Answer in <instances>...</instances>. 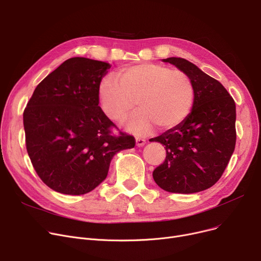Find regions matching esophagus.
Listing matches in <instances>:
<instances>
[{"label": "esophagus", "instance_id": "1", "mask_svg": "<svg viewBox=\"0 0 261 261\" xmlns=\"http://www.w3.org/2000/svg\"><path fill=\"white\" fill-rule=\"evenodd\" d=\"M135 144H136V146H138V147H143L146 144V141L144 139L138 138V139L135 140Z\"/></svg>", "mask_w": 261, "mask_h": 261}]
</instances>
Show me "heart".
Listing matches in <instances>:
<instances>
[{
  "label": "heart",
  "instance_id": "1",
  "mask_svg": "<svg viewBox=\"0 0 261 261\" xmlns=\"http://www.w3.org/2000/svg\"><path fill=\"white\" fill-rule=\"evenodd\" d=\"M99 100L109 118L122 121L138 100L139 108L127 122V129L144 135L156 126L162 131L175 129L186 120L195 105L193 81L183 72L158 63L123 67L105 77L98 88Z\"/></svg>",
  "mask_w": 261,
  "mask_h": 261
}]
</instances>
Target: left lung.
Wrapping results in <instances>:
<instances>
[{"mask_svg":"<svg viewBox=\"0 0 261 261\" xmlns=\"http://www.w3.org/2000/svg\"><path fill=\"white\" fill-rule=\"evenodd\" d=\"M193 81L196 98L186 120L149 141L161 143L166 159L152 173L154 182L174 194H195L212 187L225 170L236 145V105L215 78L184 58L170 57Z\"/></svg>","mask_w":261,"mask_h":261,"instance_id":"1","label":"left lung"}]
</instances>
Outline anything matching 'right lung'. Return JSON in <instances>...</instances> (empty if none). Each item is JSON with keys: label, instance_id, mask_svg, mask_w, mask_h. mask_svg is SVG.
<instances>
[{"label": "right lung", "instance_id": "add662e5", "mask_svg": "<svg viewBox=\"0 0 261 261\" xmlns=\"http://www.w3.org/2000/svg\"><path fill=\"white\" fill-rule=\"evenodd\" d=\"M111 64L84 57L65 60L37 86L23 113L26 149L49 188L90 193L108 175L113 156L135 140L119 132L98 106V88Z\"/></svg>", "mask_w": 261, "mask_h": 261}]
</instances>
